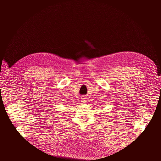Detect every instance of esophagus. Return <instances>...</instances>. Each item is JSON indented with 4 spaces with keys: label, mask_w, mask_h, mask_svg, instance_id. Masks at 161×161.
I'll return each instance as SVG.
<instances>
[{
    "label": "esophagus",
    "mask_w": 161,
    "mask_h": 161,
    "mask_svg": "<svg viewBox=\"0 0 161 161\" xmlns=\"http://www.w3.org/2000/svg\"><path fill=\"white\" fill-rule=\"evenodd\" d=\"M81 101H82V103H85V102H86V99L85 98H82Z\"/></svg>",
    "instance_id": "obj_1"
}]
</instances>
